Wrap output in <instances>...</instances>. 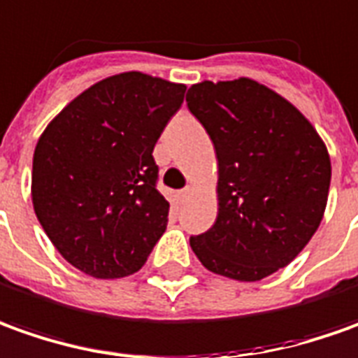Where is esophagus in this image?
Masks as SVG:
<instances>
[{"label": "esophagus", "instance_id": "obj_1", "mask_svg": "<svg viewBox=\"0 0 358 358\" xmlns=\"http://www.w3.org/2000/svg\"><path fill=\"white\" fill-rule=\"evenodd\" d=\"M189 194H191V187H185L183 191H179V193H177V199H179V203H185Z\"/></svg>", "mask_w": 358, "mask_h": 358}]
</instances>
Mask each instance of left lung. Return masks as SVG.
<instances>
[{"instance_id": "8db88e82", "label": "left lung", "mask_w": 358, "mask_h": 358, "mask_svg": "<svg viewBox=\"0 0 358 358\" xmlns=\"http://www.w3.org/2000/svg\"><path fill=\"white\" fill-rule=\"evenodd\" d=\"M187 107L218 157V218L193 236L204 267L253 282L287 267L324 216L331 164L308 118L257 81H203Z\"/></svg>"}]
</instances>
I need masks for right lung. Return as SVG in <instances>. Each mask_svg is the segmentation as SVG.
I'll return each instance as SVG.
<instances>
[{
    "instance_id": "add662e5",
    "label": "right lung",
    "mask_w": 358,
    "mask_h": 358,
    "mask_svg": "<svg viewBox=\"0 0 358 358\" xmlns=\"http://www.w3.org/2000/svg\"><path fill=\"white\" fill-rule=\"evenodd\" d=\"M185 90L140 71L107 78L71 101L34 148L36 218L85 275L128 277L164 236L169 203L152 152Z\"/></svg>"
}]
</instances>
